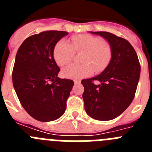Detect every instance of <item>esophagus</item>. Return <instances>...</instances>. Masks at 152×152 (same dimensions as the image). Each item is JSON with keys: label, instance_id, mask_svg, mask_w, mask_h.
<instances>
[{"label": "esophagus", "instance_id": "34e87169", "mask_svg": "<svg viewBox=\"0 0 152 152\" xmlns=\"http://www.w3.org/2000/svg\"><path fill=\"white\" fill-rule=\"evenodd\" d=\"M74 83H75V84H80V80H74Z\"/></svg>", "mask_w": 152, "mask_h": 152}]
</instances>
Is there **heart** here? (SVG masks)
<instances>
[{"instance_id": "heart-1", "label": "heart", "mask_w": 152, "mask_h": 152, "mask_svg": "<svg viewBox=\"0 0 152 152\" xmlns=\"http://www.w3.org/2000/svg\"><path fill=\"white\" fill-rule=\"evenodd\" d=\"M75 52L84 53L81 62L84 64H71L62 70L64 77L71 79H80L92 75L94 70L100 72L109 65L112 59L113 51L110 45L102 39L89 34H80L72 37L71 44L61 39L55 45L53 58L59 66L71 62Z\"/></svg>"}]
</instances>
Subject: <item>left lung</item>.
I'll list each match as a JSON object with an SVG mask.
<instances>
[{
    "mask_svg": "<svg viewBox=\"0 0 152 152\" xmlns=\"http://www.w3.org/2000/svg\"><path fill=\"white\" fill-rule=\"evenodd\" d=\"M108 41L112 59L105 70L92 78L81 80L86 113L100 121L111 120L123 113L133 100L140 77L141 66L132 45L108 32H91ZM99 80L96 86L93 81Z\"/></svg>",
    "mask_w": 152,
    "mask_h": 152,
    "instance_id": "8db88e82",
    "label": "left lung"
}]
</instances>
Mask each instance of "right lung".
<instances>
[{
	"label": "right lung",
	"mask_w": 152,
	"mask_h": 152,
	"mask_svg": "<svg viewBox=\"0 0 152 152\" xmlns=\"http://www.w3.org/2000/svg\"><path fill=\"white\" fill-rule=\"evenodd\" d=\"M68 33L44 31L29 36L19 48L13 66V88L24 110L41 122L61 117L74 86L70 79L58 77L60 68L53 58V49Z\"/></svg>",
	"instance_id": "1"
}]
</instances>
